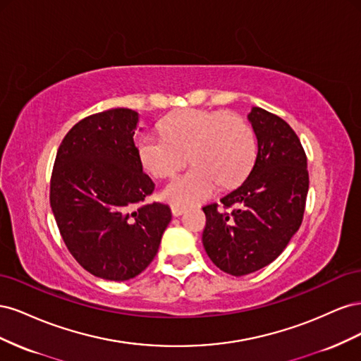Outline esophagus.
<instances>
[{"instance_id": "34e87169", "label": "esophagus", "mask_w": 361, "mask_h": 361, "mask_svg": "<svg viewBox=\"0 0 361 361\" xmlns=\"http://www.w3.org/2000/svg\"><path fill=\"white\" fill-rule=\"evenodd\" d=\"M185 209H187V207L182 206V204H171V214H173L174 216L182 215V214L185 212Z\"/></svg>"}]
</instances>
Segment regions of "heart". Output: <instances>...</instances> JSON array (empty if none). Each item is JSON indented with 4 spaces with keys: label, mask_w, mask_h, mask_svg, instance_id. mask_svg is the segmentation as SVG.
I'll list each match as a JSON object with an SVG mask.
<instances>
[{
    "label": "heart",
    "mask_w": 361,
    "mask_h": 361,
    "mask_svg": "<svg viewBox=\"0 0 361 361\" xmlns=\"http://www.w3.org/2000/svg\"><path fill=\"white\" fill-rule=\"evenodd\" d=\"M161 133L141 134L137 154L157 178H169L187 158L191 161V167L162 190V197L174 204L206 199L216 182L224 188L238 185L255 162L253 130L233 113L183 110L164 120Z\"/></svg>",
    "instance_id": "obj_1"
}]
</instances>
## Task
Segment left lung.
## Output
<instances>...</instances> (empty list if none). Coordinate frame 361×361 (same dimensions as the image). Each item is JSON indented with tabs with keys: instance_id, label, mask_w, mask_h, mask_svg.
<instances>
[{
	"instance_id": "8db88e82",
	"label": "left lung",
	"mask_w": 361,
	"mask_h": 361,
	"mask_svg": "<svg viewBox=\"0 0 361 361\" xmlns=\"http://www.w3.org/2000/svg\"><path fill=\"white\" fill-rule=\"evenodd\" d=\"M248 120L257 155L248 178L218 203L203 206V245L227 274H251L276 260L302 223L309 192L307 157L281 117L253 106Z\"/></svg>"
}]
</instances>
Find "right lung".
I'll use <instances>...</instances> for the list:
<instances>
[{
    "instance_id": "right-lung-1",
    "label": "right lung",
    "mask_w": 361,
    "mask_h": 361,
    "mask_svg": "<svg viewBox=\"0 0 361 361\" xmlns=\"http://www.w3.org/2000/svg\"><path fill=\"white\" fill-rule=\"evenodd\" d=\"M138 114L113 108L80 120L57 150L49 203L60 235L90 274L125 281L158 253L171 211L145 203L155 183L143 171L134 134Z\"/></svg>"
}]
</instances>
